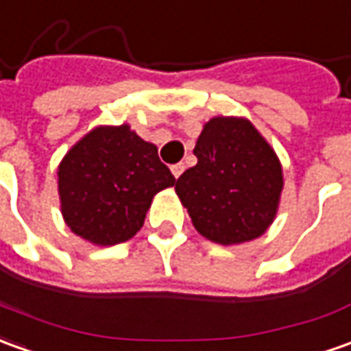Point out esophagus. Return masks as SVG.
Listing matches in <instances>:
<instances>
[{
    "label": "esophagus",
    "instance_id": "1",
    "mask_svg": "<svg viewBox=\"0 0 351 351\" xmlns=\"http://www.w3.org/2000/svg\"><path fill=\"white\" fill-rule=\"evenodd\" d=\"M171 171H173L175 178H178V176L182 175V171H184V163H176V165L171 167Z\"/></svg>",
    "mask_w": 351,
    "mask_h": 351
}]
</instances>
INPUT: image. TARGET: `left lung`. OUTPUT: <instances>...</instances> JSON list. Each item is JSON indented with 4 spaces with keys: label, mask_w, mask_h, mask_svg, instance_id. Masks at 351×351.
<instances>
[{
    "label": "left lung",
    "mask_w": 351,
    "mask_h": 351,
    "mask_svg": "<svg viewBox=\"0 0 351 351\" xmlns=\"http://www.w3.org/2000/svg\"><path fill=\"white\" fill-rule=\"evenodd\" d=\"M197 165L175 190L195 230L217 244L254 240L273 223L282 169L271 145L245 119H211L194 147Z\"/></svg>",
    "instance_id": "left-lung-1"
}]
</instances>
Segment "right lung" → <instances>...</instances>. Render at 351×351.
Returning <instances> with one entry per match:
<instances>
[{"mask_svg":"<svg viewBox=\"0 0 351 351\" xmlns=\"http://www.w3.org/2000/svg\"><path fill=\"white\" fill-rule=\"evenodd\" d=\"M61 211L71 230L97 245L125 242L142 228L154 195L175 176L126 125L99 126L61 161Z\"/></svg>","mask_w":351,"mask_h":351,"instance_id":"add662e5","label":"right lung"}]
</instances>
